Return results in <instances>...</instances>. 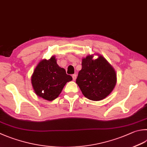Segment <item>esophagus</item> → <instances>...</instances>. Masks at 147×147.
<instances>
[{
	"instance_id": "obj_1",
	"label": "esophagus",
	"mask_w": 147,
	"mask_h": 147,
	"mask_svg": "<svg viewBox=\"0 0 147 147\" xmlns=\"http://www.w3.org/2000/svg\"><path fill=\"white\" fill-rule=\"evenodd\" d=\"M72 78H73V80L74 81H76V78H77V76L76 74H74L72 76Z\"/></svg>"
}]
</instances>
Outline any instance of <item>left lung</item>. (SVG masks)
I'll return each instance as SVG.
<instances>
[{
  "label": "left lung",
  "mask_w": 147,
  "mask_h": 147,
  "mask_svg": "<svg viewBox=\"0 0 147 147\" xmlns=\"http://www.w3.org/2000/svg\"><path fill=\"white\" fill-rule=\"evenodd\" d=\"M93 57V55H89L82 59V69L79 71L76 83L85 97L98 101L112 92L117 83V74L101 55L96 59Z\"/></svg>",
  "instance_id": "1"
}]
</instances>
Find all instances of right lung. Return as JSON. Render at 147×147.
<instances>
[{
  "instance_id": "1",
  "label": "right lung",
  "mask_w": 147,
  "mask_h": 147,
  "mask_svg": "<svg viewBox=\"0 0 147 147\" xmlns=\"http://www.w3.org/2000/svg\"><path fill=\"white\" fill-rule=\"evenodd\" d=\"M71 80L72 77L66 74L65 69L58 66L54 56L49 60H41L31 77L35 93L49 101L56 99L61 93L66 82Z\"/></svg>"
}]
</instances>
